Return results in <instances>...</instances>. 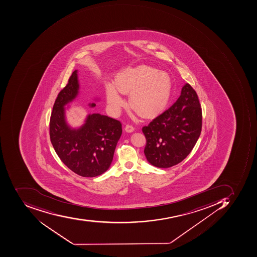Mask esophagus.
I'll use <instances>...</instances> for the list:
<instances>
[{
  "label": "esophagus",
  "mask_w": 257,
  "mask_h": 257,
  "mask_svg": "<svg viewBox=\"0 0 257 257\" xmlns=\"http://www.w3.org/2000/svg\"><path fill=\"white\" fill-rule=\"evenodd\" d=\"M135 131V127L132 125L127 124L125 126V131L127 133H132L133 131Z\"/></svg>",
  "instance_id": "34e87169"
}]
</instances>
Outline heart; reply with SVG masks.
Instances as JSON below:
<instances>
[{
    "label": "heart",
    "instance_id": "obj_1",
    "mask_svg": "<svg viewBox=\"0 0 257 257\" xmlns=\"http://www.w3.org/2000/svg\"><path fill=\"white\" fill-rule=\"evenodd\" d=\"M129 94V104L138 114L154 116L168 104L171 93V81L166 72L155 68L139 66L122 71L118 75L115 86H106V98L111 109L118 113L125 101L119 94Z\"/></svg>",
    "mask_w": 257,
    "mask_h": 257
}]
</instances>
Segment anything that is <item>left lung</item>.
Listing matches in <instances>:
<instances>
[{"label": "left lung", "instance_id": "left-lung-1", "mask_svg": "<svg viewBox=\"0 0 257 257\" xmlns=\"http://www.w3.org/2000/svg\"><path fill=\"white\" fill-rule=\"evenodd\" d=\"M201 125L202 112L198 95L185 83L176 102L142 128L147 141V160L158 168L178 165L195 147Z\"/></svg>", "mask_w": 257, "mask_h": 257}]
</instances>
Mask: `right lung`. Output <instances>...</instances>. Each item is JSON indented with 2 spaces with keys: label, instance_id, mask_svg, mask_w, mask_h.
<instances>
[{
  "label": "right lung",
  "instance_id": "obj_1",
  "mask_svg": "<svg viewBox=\"0 0 257 257\" xmlns=\"http://www.w3.org/2000/svg\"><path fill=\"white\" fill-rule=\"evenodd\" d=\"M79 89L77 70H75L54 103L49 135L61 161L74 173L92 178L104 173L110 166L122 135V125L119 120L93 113L88 115L80 127L71 128L66 121L65 106L77 96Z\"/></svg>",
  "mask_w": 257,
  "mask_h": 257
}]
</instances>
